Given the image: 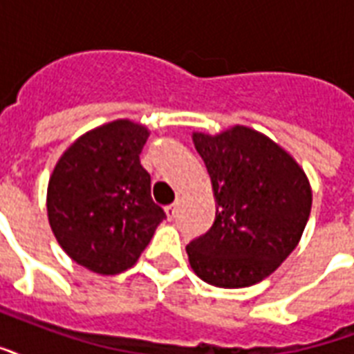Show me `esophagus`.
Instances as JSON below:
<instances>
[{
	"instance_id": "obj_1",
	"label": "esophagus",
	"mask_w": 354,
	"mask_h": 354,
	"mask_svg": "<svg viewBox=\"0 0 354 354\" xmlns=\"http://www.w3.org/2000/svg\"><path fill=\"white\" fill-rule=\"evenodd\" d=\"M165 212H167V217H169V219H174L178 213V204H171V206H167Z\"/></svg>"
}]
</instances>
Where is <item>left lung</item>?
Masks as SVG:
<instances>
[{"label": "left lung", "mask_w": 354, "mask_h": 354, "mask_svg": "<svg viewBox=\"0 0 354 354\" xmlns=\"http://www.w3.org/2000/svg\"><path fill=\"white\" fill-rule=\"evenodd\" d=\"M217 202L212 228L189 243V263L217 288L260 282L291 254L310 217L312 191L290 153L254 129L193 135Z\"/></svg>", "instance_id": "left-lung-1"}]
</instances>
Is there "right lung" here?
I'll use <instances>...</instances> for the list:
<instances>
[{
  "label": "right lung",
  "mask_w": 354,
  "mask_h": 354,
  "mask_svg": "<svg viewBox=\"0 0 354 354\" xmlns=\"http://www.w3.org/2000/svg\"><path fill=\"white\" fill-rule=\"evenodd\" d=\"M148 129L115 120L80 137L48 185V219L59 245L100 274L129 269L167 215L153 204L141 165Z\"/></svg>",
  "instance_id": "obj_1"
}]
</instances>
